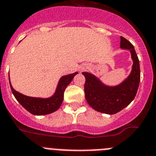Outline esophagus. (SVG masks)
<instances>
[{
  "mask_svg": "<svg viewBox=\"0 0 156 156\" xmlns=\"http://www.w3.org/2000/svg\"><path fill=\"white\" fill-rule=\"evenodd\" d=\"M86 68H87V67H86ZM84 69H85V68H82V70H84Z\"/></svg>",
  "mask_w": 156,
  "mask_h": 156,
  "instance_id": "1",
  "label": "esophagus"
}]
</instances>
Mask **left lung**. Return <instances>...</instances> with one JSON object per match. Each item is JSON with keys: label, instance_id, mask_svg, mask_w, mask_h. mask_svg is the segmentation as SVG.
I'll list each match as a JSON object with an SVG mask.
<instances>
[{"label": "left lung", "instance_id": "8db88e82", "mask_svg": "<svg viewBox=\"0 0 156 156\" xmlns=\"http://www.w3.org/2000/svg\"><path fill=\"white\" fill-rule=\"evenodd\" d=\"M120 48L130 52L133 60L130 74L117 86H108L89 72H82L86 77L85 96L89 105L94 110L108 115H114L130 104L137 92L140 79V63L134 47L128 40L120 37Z\"/></svg>", "mask_w": 156, "mask_h": 156}]
</instances>
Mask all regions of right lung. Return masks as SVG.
I'll return each instance as SVG.
<instances>
[{
	"mask_svg": "<svg viewBox=\"0 0 156 156\" xmlns=\"http://www.w3.org/2000/svg\"><path fill=\"white\" fill-rule=\"evenodd\" d=\"M77 74L78 72H74L73 74L61 77L58 82L54 94L52 97L48 98L25 96L13 89L10 82V78H9V83L14 97L26 110L34 115H44L57 111L59 107L61 106L63 101V93L65 89Z\"/></svg>",
	"mask_w": 156,
	"mask_h": 156,
	"instance_id": "1",
	"label": "right lung"
}]
</instances>
